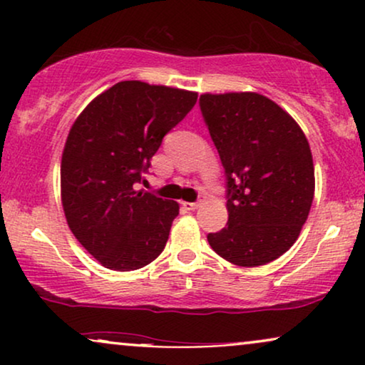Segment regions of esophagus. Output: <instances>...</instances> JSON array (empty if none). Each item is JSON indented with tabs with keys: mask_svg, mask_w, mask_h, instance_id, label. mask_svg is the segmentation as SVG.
<instances>
[{
	"mask_svg": "<svg viewBox=\"0 0 365 365\" xmlns=\"http://www.w3.org/2000/svg\"><path fill=\"white\" fill-rule=\"evenodd\" d=\"M182 206L189 209V211H194V209H197L201 206V201H196V202H182Z\"/></svg>",
	"mask_w": 365,
	"mask_h": 365,
	"instance_id": "1",
	"label": "esophagus"
}]
</instances>
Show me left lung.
Listing matches in <instances>:
<instances>
[{
	"mask_svg": "<svg viewBox=\"0 0 365 365\" xmlns=\"http://www.w3.org/2000/svg\"><path fill=\"white\" fill-rule=\"evenodd\" d=\"M199 106L227 187V226L207 241L236 266L271 262L297 241L312 206L316 181L306 134L257 93L202 94Z\"/></svg>",
	"mask_w": 365,
	"mask_h": 365,
	"instance_id": "8db88e82",
	"label": "left lung"
}]
</instances>
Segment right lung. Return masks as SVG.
Masks as SVG:
<instances>
[{
	"label": "right lung",
	"instance_id": "add662e5",
	"mask_svg": "<svg viewBox=\"0 0 365 365\" xmlns=\"http://www.w3.org/2000/svg\"><path fill=\"white\" fill-rule=\"evenodd\" d=\"M197 93L121 81L84 108L61 159V201L74 237L111 271H136L166 246L179 204L136 191L163 138Z\"/></svg>",
	"mask_w": 365,
	"mask_h": 365
}]
</instances>
